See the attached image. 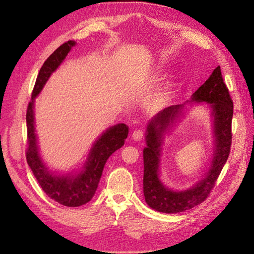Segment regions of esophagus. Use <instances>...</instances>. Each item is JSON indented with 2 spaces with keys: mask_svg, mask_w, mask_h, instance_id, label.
<instances>
[{
  "mask_svg": "<svg viewBox=\"0 0 254 254\" xmlns=\"http://www.w3.org/2000/svg\"><path fill=\"white\" fill-rule=\"evenodd\" d=\"M143 137V131L142 128H135L134 131L132 132V139L135 141H140Z\"/></svg>",
  "mask_w": 254,
  "mask_h": 254,
  "instance_id": "esophagus-1",
  "label": "esophagus"
}]
</instances>
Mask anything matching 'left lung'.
I'll return each mask as SVG.
<instances>
[{
	"mask_svg": "<svg viewBox=\"0 0 254 254\" xmlns=\"http://www.w3.org/2000/svg\"><path fill=\"white\" fill-rule=\"evenodd\" d=\"M191 102H206L212 109L215 136L212 165L205 178L194 187L176 191L163 186L158 176L163 132L182 113L184 105H173L159 112L148 124L147 147L143 150L144 198L150 207L158 212L179 213L203 203L216 184L231 151L233 101L223 80L220 66L215 68L209 78L192 94Z\"/></svg>",
	"mask_w": 254,
	"mask_h": 254,
	"instance_id": "8db88e82",
	"label": "left lung"
}]
</instances>
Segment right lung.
<instances>
[{
	"label": "right lung",
	"mask_w": 254,
	"mask_h": 254,
	"mask_svg": "<svg viewBox=\"0 0 254 254\" xmlns=\"http://www.w3.org/2000/svg\"><path fill=\"white\" fill-rule=\"evenodd\" d=\"M75 44L76 42L72 40L63 44L47 58L40 68L32 91L31 101L29 102L27 110L28 148L25 153L28 165L46 195L57 203L69 207L81 206L93 198L106 160L112 153L122 147L128 134V127L124 123L117 124L106 130L95 141L84 170L77 176H57L46 168L40 158L37 145V136L34 133L33 102L36 96L41 92L50 75L57 69Z\"/></svg>",
	"instance_id": "add662e5"
}]
</instances>
